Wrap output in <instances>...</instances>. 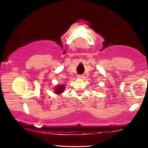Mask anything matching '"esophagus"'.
Segmentation results:
<instances>
[{"mask_svg": "<svg viewBox=\"0 0 148 148\" xmlns=\"http://www.w3.org/2000/svg\"><path fill=\"white\" fill-rule=\"evenodd\" d=\"M77 77H78V78H82V77H83V75H82V74H78L77 76Z\"/></svg>", "mask_w": 148, "mask_h": 148, "instance_id": "34e87169", "label": "esophagus"}]
</instances>
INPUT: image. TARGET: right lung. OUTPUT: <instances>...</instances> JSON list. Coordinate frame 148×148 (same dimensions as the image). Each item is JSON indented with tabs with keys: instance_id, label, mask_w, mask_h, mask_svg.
<instances>
[{
	"instance_id": "obj_1",
	"label": "right lung",
	"mask_w": 148,
	"mask_h": 148,
	"mask_svg": "<svg viewBox=\"0 0 148 148\" xmlns=\"http://www.w3.org/2000/svg\"><path fill=\"white\" fill-rule=\"evenodd\" d=\"M64 86H57L56 89H55V92H56V94H60V93H62V92L64 91Z\"/></svg>"
}]
</instances>
